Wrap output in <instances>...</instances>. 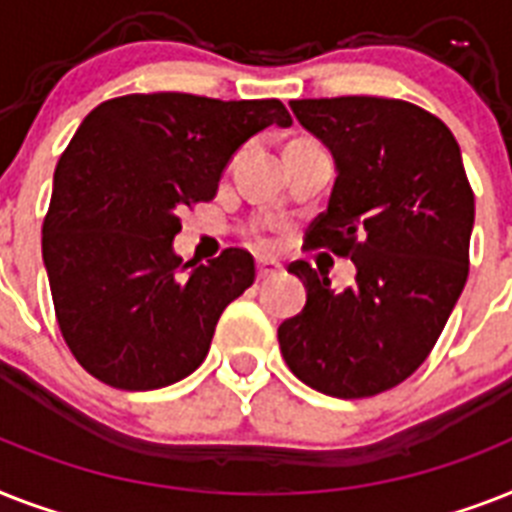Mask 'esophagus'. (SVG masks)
<instances>
[{
    "mask_svg": "<svg viewBox=\"0 0 512 512\" xmlns=\"http://www.w3.org/2000/svg\"><path fill=\"white\" fill-rule=\"evenodd\" d=\"M281 273V263L276 260H268V257H260L257 260V278H273Z\"/></svg>",
    "mask_w": 512,
    "mask_h": 512,
    "instance_id": "1",
    "label": "esophagus"
}]
</instances>
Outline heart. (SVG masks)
Listing matches in <instances>:
<instances>
[{"label": "heart", "instance_id": "1", "mask_svg": "<svg viewBox=\"0 0 512 512\" xmlns=\"http://www.w3.org/2000/svg\"><path fill=\"white\" fill-rule=\"evenodd\" d=\"M260 242H263V244H265V239H263V236H260Z\"/></svg>", "mask_w": 512, "mask_h": 512}]
</instances>
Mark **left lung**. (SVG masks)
Returning <instances> with one entry per match:
<instances>
[{
	"label": "left lung",
	"instance_id": "left-lung-1",
	"mask_svg": "<svg viewBox=\"0 0 512 512\" xmlns=\"http://www.w3.org/2000/svg\"><path fill=\"white\" fill-rule=\"evenodd\" d=\"M289 107L336 165L307 247L350 257L357 273L336 292L305 260L289 265L307 302L278 326L281 355L318 392L373 397L418 371L463 292L471 184L450 128L410 102L336 97Z\"/></svg>",
	"mask_w": 512,
	"mask_h": 512
}]
</instances>
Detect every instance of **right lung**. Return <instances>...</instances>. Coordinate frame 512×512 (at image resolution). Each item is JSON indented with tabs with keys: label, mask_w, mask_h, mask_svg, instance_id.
I'll return each mask as SVG.
<instances>
[{
	"label": "right lung",
	"mask_w": 512,
	"mask_h": 512,
	"mask_svg": "<svg viewBox=\"0 0 512 512\" xmlns=\"http://www.w3.org/2000/svg\"><path fill=\"white\" fill-rule=\"evenodd\" d=\"M268 126H292L278 99L178 91L110 99L83 118L54 170L41 255L62 336L91 376L149 392L202 365L255 260L231 247L184 263L178 213L213 199L236 149Z\"/></svg>",
	"instance_id": "right-lung-1"
}]
</instances>
